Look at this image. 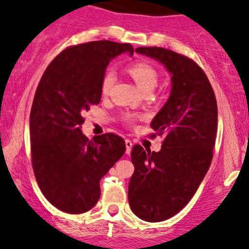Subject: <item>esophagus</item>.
I'll return each instance as SVG.
<instances>
[{"label": "esophagus", "mask_w": 249, "mask_h": 249, "mask_svg": "<svg viewBox=\"0 0 249 249\" xmlns=\"http://www.w3.org/2000/svg\"><path fill=\"white\" fill-rule=\"evenodd\" d=\"M125 145H126V153L128 154L131 152V148H132V142L126 139V141H125Z\"/></svg>", "instance_id": "esophagus-1"}]
</instances>
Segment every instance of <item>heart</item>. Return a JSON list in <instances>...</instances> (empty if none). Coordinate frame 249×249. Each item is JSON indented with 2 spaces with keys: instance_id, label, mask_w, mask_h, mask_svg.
Segmentation results:
<instances>
[{
  "instance_id": "1",
  "label": "heart",
  "mask_w": 249,
  "mask_h": 249,
  "mask_svg": "<svg viewBox=\"0 0 249 249\" xmlns=\"http://www.w3.org/2000/svg\"><path fill=\"white\" fill-rule=\"evenodd\" d=\"M126 71L128 72L134 82L137 83L139 88L144 92H151L157 87V83L159 79V72L153 64L146 61H137L127 65ZM116 81V75L112 70L108 69L104 72L101 82V90L103 95H108L111 89L113 87V83ZM125 121L131 123L134 121L132 115L125 116Z\"/></svg>"
}]
</instances>
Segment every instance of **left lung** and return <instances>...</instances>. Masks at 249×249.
<instances>
[{"mask_svg":"<svg viewBox=\"0 0 249 249\" xmlns=\"http://www.w3.org/2000/svg\"><path fill=\"white\" fill-rule=\"evenodd\" d=\"M137 53L161 62L172 73V91L157 113L151 137L164 138L161 150L151 152L134 145V172L128 204L138 218L159 222L179 213L206 176L218 131V105L206 73L193 59L159 47Z\"/></svg>","mask_w":249,"mask_h":249,"instance_id":"8db88e82","label":"left lung"}]
</instances>
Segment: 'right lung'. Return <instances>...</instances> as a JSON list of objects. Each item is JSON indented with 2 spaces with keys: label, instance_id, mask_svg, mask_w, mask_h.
I'll return each mask as SVG.
<instances>
[{
  "label": "right lung",
  "instance_id": "1",
  "mask_svg": "<svg viewBox=\"0 0 249 249\" xmlns=\"http://www.w3.org/2000/svg\"><path fill=\"white\" fill-rule=\"evenodd\" d=\"M130 43L93 41L68 47L43 73L30 112L31 162L37 184L63 212L91 210L101 196L99 181L121 159L122 137L82 133L84 113L101 102V82L108 63Z\"/></svg>",
  "mask_w": 249,
  "mask_h": 249
}]
</instances>
